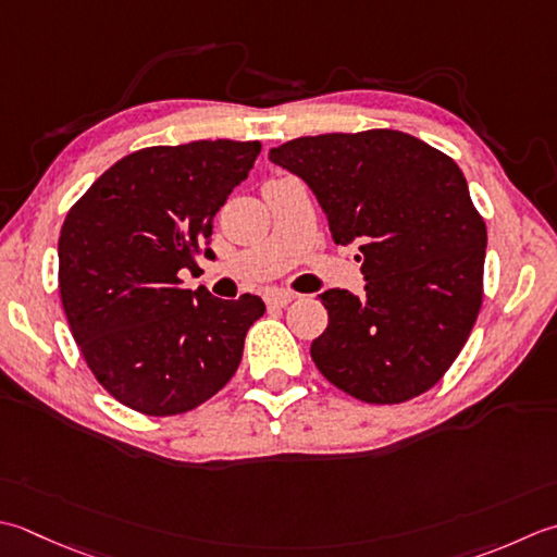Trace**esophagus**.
Wrapping results in <instances>:
<instances>
[{
	"mask_svg": "<svg viewBox=\"0 0 557 557\" xmlns=\"http://www.w3.org/2000/svg\"><path fill=\"white\" fill-rule=\"evenodd\" d=\"M263 299H265V304L268 307H287V304L294 299V294L292 292H287V289H268L265 294H263Z\"/></svg>",
	"mask_w": 557,
	"mask_h": 557,
	"instance_id": "obj_1",
	"label": "esophagus"
}]
</instances>
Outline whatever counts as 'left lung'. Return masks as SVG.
I'll return each instance as SVG.
<instances>
[{
	"instance_id": "1",
	"label": "left lung",
	"mask_w": 557,
	"mask_h": 557,
	"mask_svg": "<svg viewBox=\"0 0 557 557\" xmlns=\"http://www.w3.org/2000/svg\"><path fill=\"white\" fill-rule=\"evenodd\" d=\"M268 157L309 185L335 244L359 242L364 297L319 294L329 309L311 343L319 372L376 406L424 394L483 304L487 232L461 169L398 129L299 137Z\"/></svg>"
}]
</instances>
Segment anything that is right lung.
<instances>
[{
    "label": "right lung",
    "mask_w": 557,
    "mask_h": 557,
    "mask_svg": "<svg viewBox=\"0 0 557 557\" xmlns=\"http://www.w3.org/2000/svg\"><path fill=\"white\" fill-rule=\"evenodd\" d=\"M260 141L200 139L123 157L82 195L60 232V297L76 345L108 394L145 416H178L234 376L265 313L178 272L214 258L212 222L246 181Z\"/></svg>",
    "instance_id": "obj_1"
}]
</instances>
